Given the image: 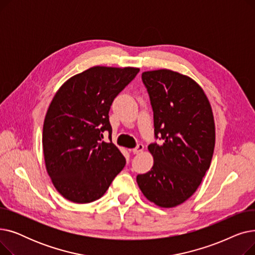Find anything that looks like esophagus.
Here are the masks:
<instances>
[{
  "instance_id": "esophagus-1",
  "label": "esophagus",
  "mask_w": 255,
  "mask_h": 255,
  "mask_svg": "<svg viewBox=\"0 0 255 255\" xmlns=\"http://www.w3.org/2000/svg\"><path fill=\"white\" fill-rule=\"evenodd\" d=\"M142 150H143V144L138 143L134 149H132V153L133 154H139L140 152H142Z\"/></svg>"
}]
</instances>
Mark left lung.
Segmentation results:
<instances>
[{
  "instance_id": "left-lung-1",
  "label": "left lung",
  "mask_w": 255,
  "mask_h": 255,
  "mask_svg": "<svg viewBox=\"0 0 255 255\" xmlns=\"http://www.w3.org/2000/svg\"><path fill=\"white\" fill-rule=\"evenodd\" d=\"M154 113V158L150 171L136 177L146 199L161 208L191 197L210 167L215 148V122L204 90L191 77L159 69L141 74Z\"/></svg>"
}]
</instances>
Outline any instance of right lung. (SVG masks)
Listing matches in <instances>:
<instances>
[{
	"instance_id": "right-lung-1",
	"label": "right lung",
	"mask_w": 255,
	"mask_h": 255,
	"mask_svg": "<svg viewBox=\"0 0 255 255\" xmlns=\"http://www.w3.org/2000/svg\"><path fill=\"white\" fill-rule=\"evenodd\" d=\"M139 72L135 67L94 66L61 86L45 115V167L57 191L75 204L99 199L125 166L112 141L109 112L118 94Z\"/></svg>"
}]
</instances>
